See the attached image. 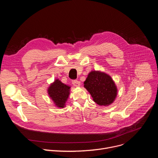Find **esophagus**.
Listing matches in <instances>:
<instances>
[{
    "mask_svg": "<svg viewBox=\"0 0 158 158\" xmlns=\"http://www.w3.org/2000/svg\"><path fill=\"white\" fill-rule=\"evenodd\" d=\"M72 83H73V84L74 86H76V87H79V86H80V85H81L80 81H77V80H73V81H72Z\"/></svg>",
    "mask_w": 158,
    "mask_h": 158,
    "instance_id": "obj_1",
    "label": "esophagus"
}]
</instances>
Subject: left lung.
Masks as SVG:
<instances>
[{
	"instance_id": "1",
	"label": "left lung",
	"mask_w": 158,
	"mask_h": 158,
	"mask_svg": "<svg viewBox=\"0 0 158 158\" xmlns=\"http://www.w3.org/2000/svg\"><path fill=\"white\" fill-rule=\"evenodd\" d=\"M84 87L99 106H108L117 96V87L110 76L99 71H91L84 82Z\"/></svg>"
}]
</instances>
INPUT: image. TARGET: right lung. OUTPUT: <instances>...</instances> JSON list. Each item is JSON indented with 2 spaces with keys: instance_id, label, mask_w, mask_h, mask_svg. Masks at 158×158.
I'll list each match as a JSON object with an SVG mask.
<instances>
[{
  "instance_id": "right-lung-1",
  "label": "right lung",
  "mask_w": 158,
  "mask_h": 158,
  "mask_svg": "<svg viewBox=\"0 0 158 158\" xmlns=\"http://www.w3.org/2000/svg\"><path fill=\"white\" fill-rule=\"evenodd\" d=\"M71 87L56 79L48 88V94L56 106L63 108L70 94Z\"/></svg>"
}]
</instances>
